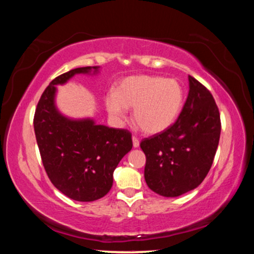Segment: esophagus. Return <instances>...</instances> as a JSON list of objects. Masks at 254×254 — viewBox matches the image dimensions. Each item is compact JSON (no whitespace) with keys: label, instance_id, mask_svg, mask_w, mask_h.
Returning <instances> with one entry per match:
<instances>
[{"label":"esophagus","instance_id":"34e87169","mask_svg":"<svg viewBox=\"0 0 254 254\" xmlns=\"http://www.w3.org/2000/svg\"><path fill=\"white\" fill-rule=\"evenodd\" d=\"M132 141H133V147L134 148H137L140 145V141H139V139H137L136 136H133L132 137Z\"/></svg>","mask_w":254,"mask_h":254}]
</instances>
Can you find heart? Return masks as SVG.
<instances>
[{"label": "heart", "mask_w": 254, "mask_h": 254, "mask_svg": "<svg viewBox=\"0 0 254 254\" xmlns=\"http://www.w3.org/2000/svg\"><path fill=\"white\" fill-rule=\"evenodd\" d=\"M183 102V87L177 80L152 75L127 77L105 100L111 117L118 120L133 107V121L147 134L167 130L178 118Z\"/></svg>", "instance_id": "heart-1"}]
</instances>
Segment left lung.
Instances as JSON below:
<instances>
[{"instance_id": "obj_1", "label": "left lung", "mask_w": 254, "mask_h": 254, "mask_svg": "<svg viewBox=\"0 0 254 254\" xmlns=\"http://www.w3.org/2000/svg\"><path fill=\"white\" fill-rule=\"evenodd\" d=\"M186 103L174 124L145 137L144 179L165 197H177L196 188L207 176L221 134V118L212 94L189 76Z\"/></svg>"}]
</instances>
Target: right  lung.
<instances>
[{
	"instance_id": "obj_1",
	"label": "right lung",
	"mask_w": 254,
	"mask_h": 254,
	"mask_svg": "<svg viewBox=\"0 0 254 254\" xmlns=\"http://www.w3.org/2000/svg\"><path fill=\"white\" fill-rule=\"evenodd\" d=\"M92 69L97 71L98 66L75 68L51 80L33 119L42 165L50 182L78 201L100 199L110 191L115 168L133 145L131 132L126 128L95 124L91 119L70 120L56 109L55 85Z\"/></svg>"
}]
</instances>
